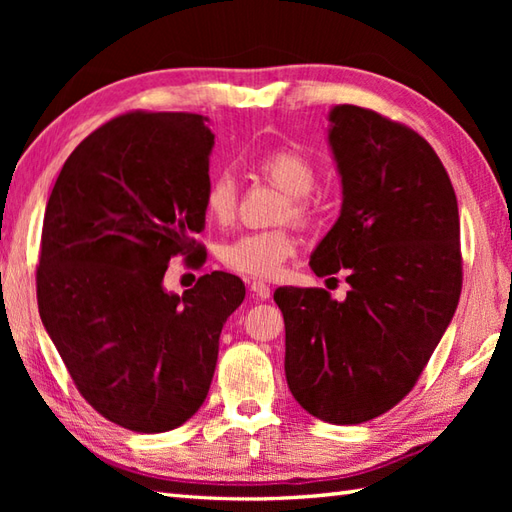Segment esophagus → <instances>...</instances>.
I'll use <instances>...</instances> for the list:
<instances>
[{
	"mask_svg": "<svg viewBox=\"0 0 512 512\" xmlns=\"http://www.w3.org/2000/svg\"><path fill=\"white\" fill-rule=\"evenodd\" d=\"M250 295L259 301H266L270 297V288L264 284V281H253V284H250Z\"/></svg>",
	"mask_w": 512,
	"mask_h": 512,
	"instance_id": "esophagus-1",
	"label": "esophagus"
}]
</instances>
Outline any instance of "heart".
Masks as SVG:
<instances>
[{
	"label": "heart",
	"instance_id": "heart-1",
	"mask_svg": "<svg viewBox=\"0 0 512 512\" xmlns=\"http://www.w3.org/2000/svg\"><path fill=\"white\" fill-rule=\"evenodd\" d=\"M257 173L266 182L284 191L279 220L308 224L314 215L310 191L317 184V167L297 149L279 147L257 160ZM206 220L220 226L231 224L237 213V184L228 173H217L209 180L202 195ZM297 244L286 228L244 233L220 248L224 268L248 279H275L288 259L295 255Z\"/></svg>",
	"mask_w": 512,
	"mask_h": 512
}]
</instances>
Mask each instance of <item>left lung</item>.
I'll return each mask as SVG.
<instances>
[{
  "mask_svg": "<svg viewBox=\"0 0 512 512\" xmlns=\"http://www.w3.org/2000/svg\"><path fill=\"white\" fill-rule=\"evenodd\" d=\"M343 206L312 253L317 277L347 275L345 301L284 286L286 380L299 405L332 424L396 407L453 319L462 292L460 213L433 147L405 123L356 105L330 112Z\"/></svg>",
  "mask_w": 512,
  "mask_h": 512,
  "instance_id": "1",
  "label": "left lung"
}]
</instances>
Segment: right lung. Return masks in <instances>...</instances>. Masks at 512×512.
<instances>
[{
	"instance_id": "obj_1",
	"label": "right lung",
	"mask_w": 512,
	"mask_h": 512,
	"mask_svg": "<svg viewBox=\"0 0 512 512\" xmlns=\"http://www.w3.org/2000/svg\"><path fill=\"white\" fill-rule=\"evenodd\" d=\"M206 118L127 112L81 140L43 215L41 321L79 394L114 424L162 433L209 394L220 334L242 279L202 275L182 297L162 288L171 257L198 255L213 147Z\"/></svg>"
}]
</instances>
